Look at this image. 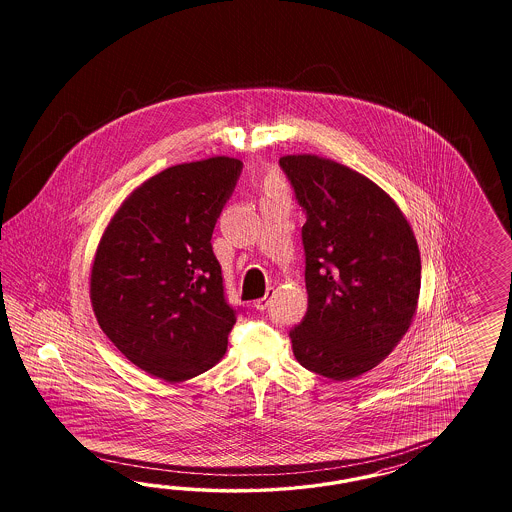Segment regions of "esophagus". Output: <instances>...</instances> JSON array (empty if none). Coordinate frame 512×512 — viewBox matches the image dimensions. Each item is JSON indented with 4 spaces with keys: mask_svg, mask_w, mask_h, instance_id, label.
<instances>
[{
    "mask_svg": "<svg viewBox=\"0 0 512 512\" xmlns=\"http://www.w3.org/2000/svg\"><path fill=\"white\" fill-rule=\"evenodd\" d=\"M272 295H274V289L270 287V289H268V293H266V296L259 298V300H255V308L261 311L266 310V308H268V304H270V298H272Z\"/></svg>",
    "mask_w": 512,
    "mask_h": 512,
    "instance_id": "1",
    "label": "esophagus"
}]
</instances>
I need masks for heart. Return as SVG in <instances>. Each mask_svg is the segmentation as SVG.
Instances as JSON below:
<instances>
[{
	"label": "heart",
	"instance_id": "1",
	"mask_svg": "<svg viewBox=\"0 0 512 512\" xmlns=\"http://www.w3.org/2000/svg\"><path fill=\"white\" fill-rule=\"evenodd\" d=\"M264 189H266V191H276V189H279V176L276 172H272V174H268V176H266V180H264Z\"/></svg>",
	"mask_w": 512,
	"mask_h": 512
}]
</instances>
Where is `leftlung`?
Segmentation results:
<instances>
[{
  "label": "left lung",
  "mask_w": 512,
  "mask_h": 512,
  "mask_svg": "<svg viewBox=\"0 0 512 512\" xmlns=\"http://www.w3.org/2000/svg\"><path fill=\"white\" fill-rule=\"evenodd\" d=\"M306 210L308 313L291 330L296 360L332 381L370 372L417 315L420 251L400 206L364 174L321 155H283Z\"/></svg>",
  "instance_id": "obj_1"
}]
</instances>
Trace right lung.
Segmentation results:
<instances>
[{
  "mask_svg": "<svg viewBox=\"0 0 512 512\" xmlns=\"http://www.w3.org/2000/svg\"><path fill=\"white\" fill-rule=\"evenodd\" d=\"M240 171V159L214 155L155 174L125 197L95 249L97 323L165 383L197 377L227 351L236 315L210 240Z\"/></svg>",
  "mask_w": 512,
  "mask_h": 512,
  "instance_id": "obj_1",
  "label": "right lung"
}]
</instances>
